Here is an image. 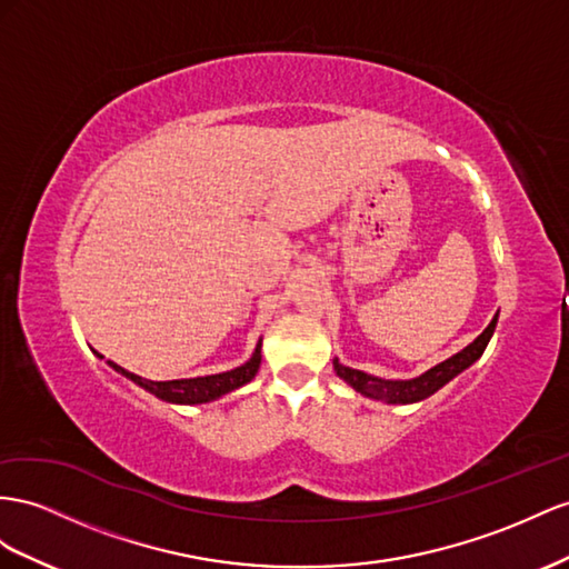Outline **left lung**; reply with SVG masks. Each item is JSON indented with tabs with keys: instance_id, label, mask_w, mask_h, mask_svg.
<instances>
[{
	"instance_id": "1",
	"label": "left lung",
	"mask_w": 569,
	"mask_h": 569,
	"mask_svg": "<svg viewBox=\"0 0 569 569\" xmlns=\"http://www.w3.org/2000/svg\"><path fill=\"white\" fill-rule=\"evenodd\" d=\"M498 313L493 316V320L488 322V328L479 337H476L471 345H467L462 351H457V355H452L450 359H445V361L436 363L433 368H428L426 373H421L417 378H407V380L378 378V376L359 371V368H349V366L340 363V359H332V368H335V373L347 382V386H351L363 397L378 399V402H386V405L421 402V399L436 395L442 386H448L452 378H457L459 373L467 371V368L473 361L481 359V355L490 342V337H493V332H496Z\"/></svg>"
}]
</instances>
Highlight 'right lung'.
<instances>
[{
	"instance_id": "right-lung-1",
	"label": "right lung",
	"mask_w": 569,
	"mask_h": 569,
	"mask_svg": "<svg viewBox=\"0 0 569 569\" xmlns=\"http://www.w3.org/2000/svg\"><path fill=\"white\" fill-rule=\"evenodd\" d=\"M260 347H263V337L256 342L253 355L247 363H241L232 371H224V373H212V376H198V378H179V380H148L136 376L127 368L117 366L114 361H107V366L117 371L119 376H124L127 380H131L133 386L143 388L146 392L156 395L162 402H170V405H208L214 402V399H220L222 395H229L239 390L241 386H247L251 382L258 373L260 368ZM98 359H104L102 355H98Z\"/></svg>"
}]
</instances>
